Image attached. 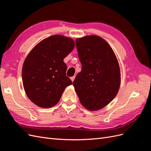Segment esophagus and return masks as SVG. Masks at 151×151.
I'll return each mask as SVG.
<instances>
[{"label":"esophagus","instance_id":"34e87169","mask_svg":"<svg viewBox=\"0 0 151 151\" xmlns=\"http://www.w3.org/2000/svg\"><path fill=\"white\" fill-rule=\"evenodd\" d=\"M75 77H76V76H72V77H70V79H71V81L73 82L74 81V79H75Z\"/></svg>","mask_w":151,"mask_h":151}]
</instances>
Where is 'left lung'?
<instances>
[{"mask_svg":"<svg viewBox=\"0 0 151 151\" xmlns=\"http://www.w3.org/2000/svg\"><path fill=\"white\" fill-rule=\"evenodd\" d=\"M76 43L82 69L73 86L81 104L97 111L110 103L119 91V63L110 45L99 36L77 38Z\"/></svg>","mask_w":151,"mask_h":151,"instance_id":"left-lung-1","label":"left lung"}]
</instances>
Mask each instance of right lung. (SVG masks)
I'll return each mask as SVG.
<instances>
[{"instance_id":"1","label":"right lung","mask_w":151,"mask_h":151,"mask_svg":"<svg viewBox=\"0 0 151 151\" xmlns=\"http://www.w3.org/2000/svg\"><path fill=\"white\" fill-rule=\"evenodd\" d=\"M74 47L72 38L55 35L41 41L27 55L22 68V84L27 96L38 106H55L72 84L63 59Z\"/></svg>"}]
</instances>
